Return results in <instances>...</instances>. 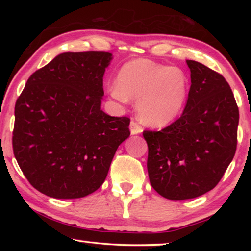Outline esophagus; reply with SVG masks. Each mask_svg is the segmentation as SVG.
<instances>
[{
	"label": "esophagus",
	"mask_w": 251,
	"mask_h": 251,
	"mask_svg": "<svg viewBox=\"0 0 251 251\" xmlns=\"http://www.w3.org/2000/svg\"><path fill=\"white\" fill-rule=\"evenodd\" d=\"M129 128H130V133H131V135L141 134L142 131H143L142 126L139 125L138 123L136 122V121H134V120H131V122H130V125H129Z\"/></svg>",
	"instance_id": "esophagus-1"
}]
</instances>
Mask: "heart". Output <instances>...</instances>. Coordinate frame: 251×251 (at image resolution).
Returning <instances> with one entry per match:
<instances>
[{
    "mask_svg": "<svg viewBox=\"0 0 251 251\" xmlns=\"http://www.w3.org/2000/svg\"><path fill=\"white\" fill-rule=\"evenodd\" d=\"M187 93L188 79L184 71L147 58L127 62L117 75V83L109 86L115 100H137L141 120L155 127L167 125L179 115Z\"/></svg>",
    "mask_w": 251,
    "mask_h": 251,
    "instance_id": "heart-1",
    "label": "heart"
}]
</instances>
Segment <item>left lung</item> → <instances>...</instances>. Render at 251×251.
I'll list each match as a JSON object with an SVG mask.
<instances>
[{
    "mask_svg": "<svg viewBox=\"0 0 251 251\" xmlns=\"http://www.w3.org/2000/svg\"><path fill=\"white\" fill-rule=\"evenodd\" d=\"M186 63L192 85L184 112L159 131H143L151 185L172 201L215 188L237 148L239 110L227 80L201 63Z\"/></svg>",
    "mask_w": 251,
    "mask_h": 251,
    "instance_id": "8db88e82",
    "label": "left lung"
}]
</instances>
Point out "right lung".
<instances>
[{
	"label": "right lung",
	"instance_id": "add662e5",
	"mask_svg": "<svg viewBox=\"0 0 251 251\" xmlns=\"http://www.w3.org/2000/svg\"><path fill=\"white\" fill-rule=\"evenodd\" d=\"M112 54L62 53L29 76L15 104L13 152L24 176L46 196L74 199L103 185L128 117L100 109Z\"/></svg>",
	"mask_w": 251,
	"mask_h": 251
}]
</instances>
